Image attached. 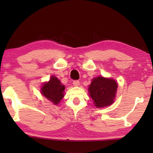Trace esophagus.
<instances>
[{"label":"esophagus","instance_id":"obj_1","mask_svg":"<svg viewBox=\"0 0 153 153\" xmlns=\"http://www.w3.org/2000/svg\"><path fill=\"white\" fill-rule=\"evenodd\" d=\"M73 84L74 86H78L79 85V82L78 81V80H74V81L73 82Z\"/></svg>","mask_w":153,"mask_h":153}]
</instances>
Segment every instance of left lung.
Returning a JSON list of instances; mask_svg holds the SVG:
<instances>
[{
    "label": "left lung",
    "mask_w": 153,
    "mask_h": 153,
    "mask_svg": "<svg viewBox=\"0 0 153 153\" xmlns=\"http://www.w3.org/2000/svg\"><path fill=\"white\" fill-rule=\"evenodd\" d=\"M117 88V84L115 80L99 76L92 79L88 91L94 105L100 108L112 104Z\"/></svg>",
    "instance_id": "8db88e82"
}]
</instances>
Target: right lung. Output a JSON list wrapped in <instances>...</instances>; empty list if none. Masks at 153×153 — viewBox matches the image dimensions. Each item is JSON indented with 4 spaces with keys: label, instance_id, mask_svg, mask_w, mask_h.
<instances>
[{
    "label": "right lung",
    "instance_id": "1",
    "mask_svg": "<svg viewBox=\"0 0 153 153\" xmlns=\"http://www.w3.org/2000/svg\"><path fill=\"white\" fill-rule=\"evenodd\" d=\"M64 90L65 86L53 76L51 77L50 81L43 85L41 92L50 101L55 105H57L63 97Z\"/></svg>",
    "mask_w": 153,
    "mask_h": 153
}]
</instances>
